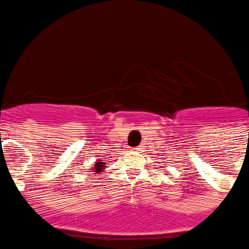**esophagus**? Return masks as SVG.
<instances>
[{
    "mask_svg": "<svg viewBox=\"0 0 249 249\" xmlns=\"http://www.w3.org/2000/svg\"><path fill=\"white\" fill-rule=\"evenodd\" d=\"M132 150H139V148H133Z\"/></svg>",
    "mask_w": 249,
    "mask_h": 249,
    "instance_id": "1",
    "label": "esophagus"
}]
</instances>
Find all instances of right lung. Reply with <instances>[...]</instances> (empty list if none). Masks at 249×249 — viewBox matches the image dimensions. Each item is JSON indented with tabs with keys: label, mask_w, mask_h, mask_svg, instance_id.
Returning <instances> with one entry per match:
<instances>
[{
	"label": "right lung",
	"mask_w": 249,
	"mask_h": 249,
	"mask_svg": "<svg viewBox=\"0 0 249 249\" xmlns=\"http://www.w3.org/2000/svg\"><path fill=\"white\" fill-rule=\"evenodd\" d=\"M104 169H105V162H104V160H99V161H96L95 165H94L93 172L99 174V172L104 171Z\"/></svg>",
	"instance_id": "add662e5"
}]
</instances>
